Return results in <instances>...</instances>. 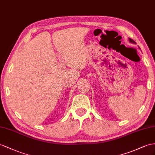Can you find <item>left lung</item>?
<instances>
[{
  "label": "left lung",
  "instance_id": "1",
  "mask_svg": "<svg viewBox=\"0 0 155 155\" xmlns=\"http://www.w3.org/2000/svg\"><path fill=\"white\" fill-rule=\"evenodd\" d=\"M129 41L130 42H132V43H136V42H135L133 39L132 38H129Z\"/></svg>",
  "mask_w": 155,
  "mask_h": 155
}]
</instances>
